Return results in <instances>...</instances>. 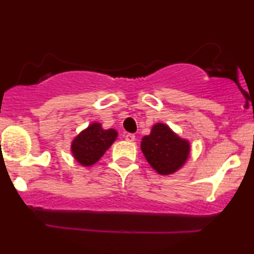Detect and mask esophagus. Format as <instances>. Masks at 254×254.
<instances>
[{"label":"esophagus","instance_id":"obj_1","mask_svg":"<svg viewBox=\"0 0 254 254\" xmlns=\"http://www.w3.org/2000/svg\"><path fill=\"white\" fill-rule=\"evenodd\" d=\"M125 139H127V142H133L136 139V137L133 133H127V135H125Z\"/></svg>","mask_w":254,"mask_h":254}]
</instances>
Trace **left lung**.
Instances as JSON below:
<instances>
[{"label":"left lung","mask_w":254,"mask_h":254,"mask_svg":"<svg viewBox=\"0 0 254 254\" xmlns=\"http://www.w3.org/2000/svg\"><path fill=\"white\" fill-rule=\"evenodd\" d=\"M141 150L156 173L170 176L188 161L191 144L189 139L180 137L167 124L156 123L149 135L142 138Z\"/></svg>","instance_id":"left-lung-1"}]
</instances>
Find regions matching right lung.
<instances>
[{"label": "right lung", "instance_id": "obj_1", "mask_svg": "<svg viewBox=\"0 0 254 254\" xmlns=\"http://www.w3.org/2000/svg\"><path fill=\"white\" fill-rule=\"evenodd\" d=\"M117 137V130L104 129L101 123L93 122L71 141L72 157L83 167H90L101 159Z\"/></svg>", "mask_w": 254, "mask_h": 254}]
</instances>
